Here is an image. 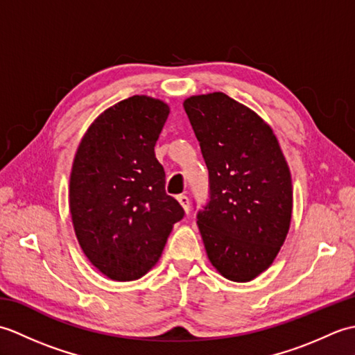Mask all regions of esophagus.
Returning a JSON list of instances; mask_svg holds the SVG:
<instances>
[{
	"mask_svg": "<svg viewBox=\"0 0 355 355\" xmlns=\"http://www.w3.org/2000/svg\"><path fill=\"white\" fill-rule=\"evenodd\" d=\"M177 200H178L180 205H182V207L184 209V212L189 214V209H191V206H189V197H187V195H178Z\"/></svg>",
	"mask_w": 355,
	"mask_h": 355,
	"instance_id": "obj_1",
	"label": "esophagus"
}]
</instances>
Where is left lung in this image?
Segmentation results:
<instances>
[{"instance_id":"1","label":"left lung","mask_w":355,"mask_h":355,"mask_svg":"<svg viewBox=\"0 0 355 355\" xmlns=\"http://www.w3.org/2000/svg\"><path fill=\"white\" fill-rule=\"evenodd\" d=\"M183 107L209 169V201L197 215L207 258L225 279L248 282L288 233L290 168L270 125L227 94L191 96Z\"/></svg>"}]
</instances>
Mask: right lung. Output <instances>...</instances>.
<instances>
[{
  "instance_id": "add662e5",
  "label": "right lung",
  "mask_w": 355,
  "mask_h": 355,
  "mask_svg": "<svg viewBox=\"0 0 355 355\" xmlns=\"http://www.w3.org/2000/svg\"><path fill=\"white\" fill-rule=\"evenodd\" d=\"M169 116L163 101L132 96L97 117L70 175V214L82 252L112 281L145 276L184 216L166 195L154 146Z\"/></svg>"
}]
</instances>
